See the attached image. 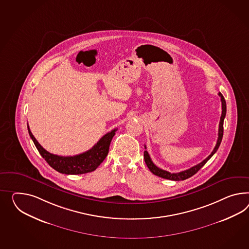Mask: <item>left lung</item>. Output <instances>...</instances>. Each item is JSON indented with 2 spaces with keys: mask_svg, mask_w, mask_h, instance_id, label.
<instances>
[{
  "mask_svg": "<svg viewBox=\"0 0 249 249\" xmlns=\"http://www.w3.org/2000/svg\"><path fill=\"white\" fill-rule=\"evenodd\" d=\"M218 96H220L221 98V105H222V114L220 116V121H219V127H218V137H217V144L214 148V150L212 151V153L204 160H202L200 163H198L197 165L193 166L191 169H188L183 172H177V173H172V172H167L162 169H160L159 167L155 165L153 162V160L151 159L149 153L147 152L146 150L144 151L143 156H144V160L146 163L147 167L149 168V170L153 172L154 175L159 176L160 178H167V179H172V180H184L186 178H190L193 176L195 173L200 170V168H202L205 165V163L211 159V157L213 156V154L216 153L218 149V147L220 145V142L222 141V137H223V124L225 116H226V113H227V105H226V100L222 96V94L219 92ZM144 148L146 149V146L144 145Z\"/></svg>",
  "mask_w": 249,
  "mask_h": 249,
  "instance_id": "obj_1",
  "label": "left lung"
}]
</instances>
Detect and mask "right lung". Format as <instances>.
<instances>
[{"instance_id": "right-lung-1", "label": "right lung", "mask_w": 249, "mask_h": 249, "mask_svg": "<svg viewBox=\"0 0 249 249\" xmlns=\"http://www.w3.org/2000/svg\"><path fill=\"white\" fill-rule=\"evenodd\" d=\"M117 129L105 134L90 150L74 156H58L45 150L35 139L28 125V131L38 153L54 170L64 174H83L94 172L108 153L110 142L115 136Z\"/></svg>"}]
</instances>
